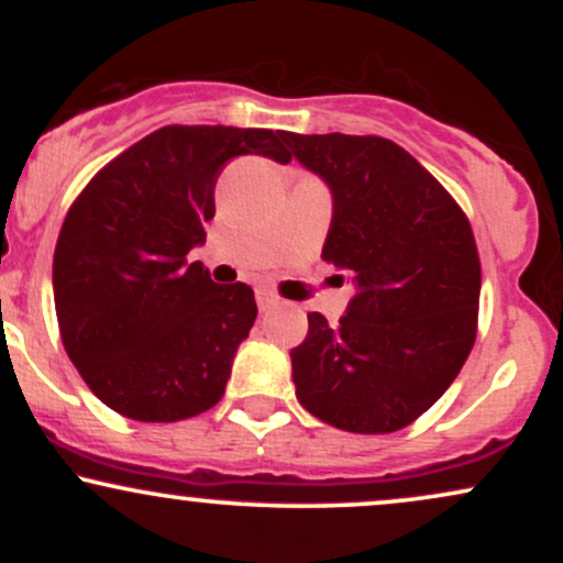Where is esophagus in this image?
Returning <instances> with one entry per match:
<instances>
[{
	"label": "esophagus",
	"mask_w": 563,
	"mask_h": 563,
	"mask_svg": "<svg viewBox=\"0 0 563 563\" xmlns=\"http://www.w3.org/2000/svg\"><path fill=\"white\" fill-rule=\"evenodd\" d=\"M256 303H260L262 312H267V309H273L275 303H277V296L273 294V290L260 288V290H256Z\"/></svg>",
	"instance_id": "34e87169"
}]
</instances>
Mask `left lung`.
Wrapping results in <instances>:
<instances>
[{"mask_svg": "<svg viewBox=\"0 0 563 563\" xmlns=\"http://www.w3.org/2000/svg\"><path fill=\"white\" fill-rule=\"evenodd\" d=\"M283 140L331 190L322 260L354 286L335 325L307 314V339L290 349L296 397L354 434L405 429L448 391L474 346L482 267L468 219L391 140Z\"/></svg>", "mask_w": 563, "mask_h": 563, "instance_id": "1", "label": "left lung"}]
</instances>
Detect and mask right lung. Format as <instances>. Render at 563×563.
<instances>
[{
    "label": "right lung",
    "mask_w": 563,
    "mask_h": 563,
    "mask_svg": "<svg viewBox=\"0 0 563 563\" xmlns=\"http://www.w3.org/2000/svg\"><path fill=\"white\" fill-rule=\"evenodd\" d=\"M283 132L164 126L84 187L55 245L63 346L100 402L145 423L214 407L256 320L254 290L219 286L187 254L206 243L228 161L288 164Z\"/></svg>",
    "instance_id": "right-lung-1"
}]
</instances>
